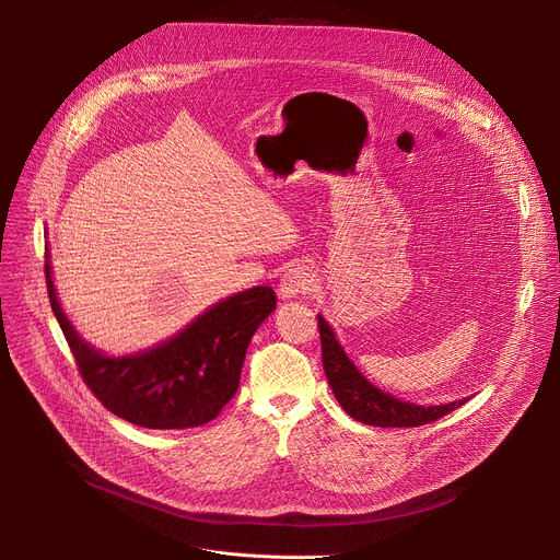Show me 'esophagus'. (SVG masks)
<instances>
[{
    "instance_id": "obj_1",
    "label": "esophagus",
    "mask_w": 560,
    "mask_h": 560,
    "mask_svg": "<svg viewBox=\"0 0 560 560\" xmlns=\"http://www.w3.org/2000/svg\"><path fill=\"white\" fill-rule=\"evenodd\" d=\"M316 288L314 283V275L305 268V266H294L290 268L279 283V294L281 299H292V296H301V294H310Z\"/></svg>"
}]
</instances>
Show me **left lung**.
I'll return each instance as SVG.
<instances>
[{
  "mask_svg": "<svg viewBox=\"0 0 560 560\" xmlns=\"http://www.w3.org/2000/svg\"><path fill=\"white\" fill-rule=\"evenodd\" d=\"M316 318L328 383L337 396V401L352 419L376 428H417L454 412L467 401V398H460V401L454 404L428 408L410 401H398L396 396L378 389L359 372V368L348 359L346 350L339 346L326 318L322 314Z\"/></svg>",
  "mask_w": 560,
  "mask_h": 560,
  "instance_id": "obj_1",
  "label": "left lung"
}]
</instances>
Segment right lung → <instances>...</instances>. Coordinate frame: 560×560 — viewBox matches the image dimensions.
<instances>
[{
    "label": "right lung",
    "mask_w": 560,
    "mask_h": 560,
    "mask_svg": "<svg viewBox=\"0 0 560 560\" xmlns=\"http://www.w3.org/2000/svg\"><path fill=\"white\" fill-rule=\"evenodd\" d=\"M46 288L84 383L106 410L150 430H186L217 419L236 394L253 335L277 307L275 290L257 285L214 303L164 343L137 354L106 357L70 326L48 261Z\"/></svg>",
    "instance_id": "obj_1"
}]
</instances>
